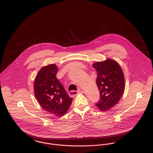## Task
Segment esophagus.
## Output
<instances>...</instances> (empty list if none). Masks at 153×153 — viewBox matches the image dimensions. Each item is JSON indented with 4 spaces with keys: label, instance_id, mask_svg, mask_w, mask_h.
<instances>
[{
    "label": "esophagus",
    "instance_id": "34e87169",
    "mask_svg": "<svg viewBox=\"0 0 153 153\" xmlns=\"http://www.w3.org/2000/svg\"><path fill=\"white\" fill-rule=\"evenodd\" d=\"M79 92H80V91H71L69 92V95H70L71 97H74L76 96L78 94H79Z\"/></svg>",
    "mask_w": 153,
    "mask_h": 153
}]
</instances>
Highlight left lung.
Returning <instances> with one entry per match:
<instances>
[{
	"instance_id": "left-lung-1",
	"label": "left lung",
	"mask_w": 153,
	"mask_h": 153,
	"mask_svg": "<svg viewBox=\"0 0 153 153\" xmlns=\"http://www.w3.org/2000/svg\"><path fill=\"white\" fill-rule=\"evenodd\" d=\"M92 66L97 72L96 82L100 96L95 105L103 111L108 110L118 102L124 93V74L118 64L109 59Z\"/></svg>"
}]
</instances>
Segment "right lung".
<instances>
[{
    "instance_id": "obj_1",
    "label": "right lung",
    "mask_w": 153,
    "mask_h": 153,
    "mask_svg": "<svg viewBox=\"0 0 153 153\" xmlns=\"http://www.w3.org/2000/svg\"><path fill=\"white\" fill-rule=\"evenodd\" d=\"M58 69L55 64L44 66L38 73L34 82L35 97L41 107L56 116L61 117L68 110L72 98L56 78Z\"/></svg>"
}]
</instances>
